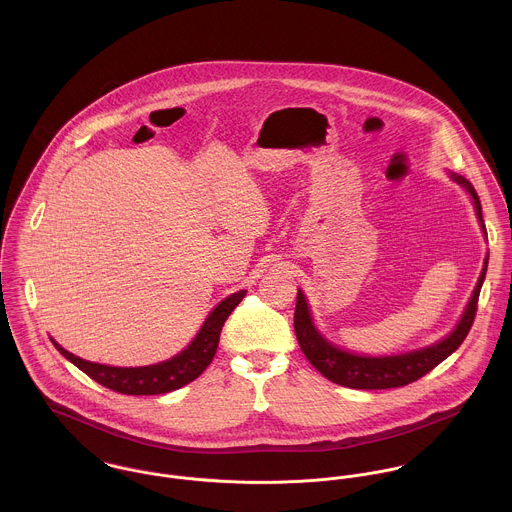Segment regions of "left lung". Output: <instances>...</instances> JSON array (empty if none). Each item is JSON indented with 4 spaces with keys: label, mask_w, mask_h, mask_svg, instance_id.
Segmentation results:
<instances>
[{
    "label": "left lung",
    "mask_w": 512,
    "mask_h": 512,
    "mask_svg": "<svg viewBox=\"0 0 512 512\" xmlns=\"http://www.w3.org/2000/svg\"><path fill=\"white\" fill-rule=\"evenodd\" d=\"M453 179L457 183H461L471 193L477 217L485 230L481 201H479L473 185L459 175H453ZM485 234H487V230H485ZM487 264H489V260H485V268L479 276L475 292L469 299V305H467L459 325L453 329L451 335H447L443 341H439L428 349L414 351V353L400 355V357H359V355L345 353V351L333 347L331 343H327L315 331V327L311 323L309 309H307V301L301 292H297L295 313H293V327H295L297 343H299L303 355L307 357V361L315 366L325 378H329L335 384L347 386V388L384 390V388H398V386L416 382L418 378H422L430 370H434L441 361H445L465 341V337L471 331V325L475 321V315H477V301H479L481 286H483V280L487 274Z\"/></svg>",
    "instance_id": "8db88e82"
}]
</instances>
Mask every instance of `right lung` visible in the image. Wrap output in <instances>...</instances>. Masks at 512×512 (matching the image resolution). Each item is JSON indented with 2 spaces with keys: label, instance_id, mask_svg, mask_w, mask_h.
<instances>
[{
  "label": "right lung",
  "instance_id": "add662e5",
  "mask_svg": "<svg viewBox=\"0 0 512 512\" xmlns=\"http://www.w3.org/2000/svg\"><path fill=\"white\" fill-rule=\"evenodd\" d=\"M246 292L232 293L230 297L222 299L207 317L203 329L199 331L197 339L177 357L159 363V365L140 366V368H118V366L98 365L88 363L59 347L55 341L57 351L69 359L74 366L86 372L98 384L130 396H151V394H165L177 390L189 382H193L207 366L211 365L217 347H219L220 331L228 315L234 307L242 301Z\"/></svg>",
  "mask_w": 512,
  "mask_h": 512
}]
</instances>
